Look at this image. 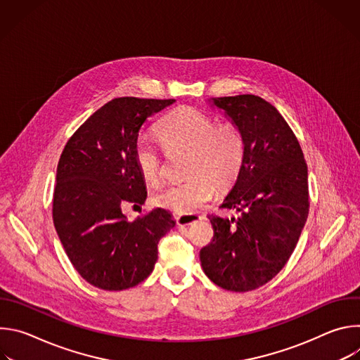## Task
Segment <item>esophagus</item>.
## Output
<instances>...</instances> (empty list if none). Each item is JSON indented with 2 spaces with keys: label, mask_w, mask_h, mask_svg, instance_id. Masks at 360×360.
Masks as SVG:
<instances>
[{
  "label": "esophagus",
  "mask_w": 360,
  "mask_h": 360,
  "mask_svg": "<svg viewBox=\"0 0 360 360\" xmlns=\"http://www.w3.org/2000/svg\"><path fill=\"white\" fill-rule=\"evenodd\" d=\"M200 217L196 215V214H186V215H176L175 217V221L179 226H188V225H192L193 222L199 221Z\"/></svg>",
  "instance_id": "1"
}]
</instances>
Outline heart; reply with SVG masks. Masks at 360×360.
Wrapping results in <instances>:
<instances>
[{
    "label": "heart",
    "mask_w": 360,
    "mask_h": 360,
    "mask_svg": "<svg viewBox=\"0 0 360 360\" xmlns=\"http://www.w3.org/2000/svg\"><path fill=\"white\" fill-rule=\"evenodd\" d=\"M157 134L169 152H188L186 179L153 195V203L175 214H192L214 196L215 188L225 191L238 179L246 155L242 129L235 122L218 124L215 118L193 108H179L164 117ZM135 165L150 185L162 175L160 150L139 138L134 149Z\"/></svg>",
    "instance_id": "b5f03b06"
}]
</instances>
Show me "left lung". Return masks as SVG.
I'll return each instance as SVG.
<instances>
[{
	"label": "left lung",
	"instance_id": "8db88e82",
	"mask_svg": "<svg viewBox=\"0 0 360 360\" xmlns=\"http://www.w3.org/2000/svg\"><path fill=\"white\" fill-rule=\"evenodd\" d=\"M246 142L242 171L221 208L210 215L214 239L200 249L202 269L226 290L248 292L275 278L289 261L309 214L307 165L293 131L256 95L212 98Z\"/></svg>",
	"mask_w": 360,
	"mask_h": 360
}]
</instances>
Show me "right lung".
<instances>
[{
  "instance_id": "right-lung-1",
  "label": "right lung",
  "mask_w": 360,
  "mask_h": 360,
  "mask_svg": "<svg viewBox=\"0 0 360 360\" xmlns=\"http://www.w3.org/2000/svg\"><path fill=\"white\" fill-rule=\"evenodd\" d=\"M175 99L115 98L95 111L68 139L57 168L53 219L68 259L95 288L124 290L149 276L160 239L172 215L152 210L128 221L125 202L146 199L134 149L146 118Z\"/></svg>"
}]
</instances>
